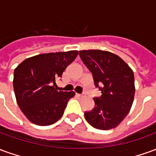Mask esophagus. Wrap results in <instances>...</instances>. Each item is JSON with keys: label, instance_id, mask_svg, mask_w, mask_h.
Segmentation results:
<instances>
[{"label": "esophagus", "instance_id": "34e87169", "mask_svg": "<svg viewBox=\"0 0 156 156\" xmlns=\"http://www.w3.org/2000/svg\"><path fill=\"white\" fill-rule=\"evenodd\" d=\"M77 96H78V98H84V95L83 94H77Z\"/></svg>", "mask_w": 156, "mask_h": 156}]
</instances>
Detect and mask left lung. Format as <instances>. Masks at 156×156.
I'll use <instances>...</instances> for the list:
<instances>
[{
    "label": "left lung",
    "instance_id": "left-lung-1",
    "mask_svg": "<svg viewBox=\"0 0 156 156\" xmlns=\"http://www.w3.org/2000/svg\"><path fill=\"white\" fill-rule=\"evenodd\" d=\"M82 61L93 73L96 87L102 95L94 98L95 107L85 112L88 124L95 129L108 130L117 127L130 110L135 87L133 70L117 55L102 50L79 51Z\"/></svg>",
    "mask_w": 156,
    "mask_h": 156
}]
</instances>
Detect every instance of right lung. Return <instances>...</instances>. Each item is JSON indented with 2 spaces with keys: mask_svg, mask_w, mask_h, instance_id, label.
<instances>
[{
  "mask_svg": "<svg viewBox=\"0 0 156 156\" xmlns=\"http://www.w3.org/2000/svg\"><path fill=\"white\" fill-rule=\"evenodd\" d=\"M78 51L43 53L25 59L15 68L13 88L16 103L33 124L56 123L75 93L58 91L56 80L77 58Z\"/></svg>",
  "mask_w": 156,
  "mask_h": 156,
  "instance_id": "right-lung-1",
  "label": "right lung"
}]
</instances>
